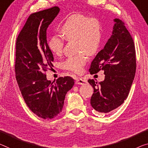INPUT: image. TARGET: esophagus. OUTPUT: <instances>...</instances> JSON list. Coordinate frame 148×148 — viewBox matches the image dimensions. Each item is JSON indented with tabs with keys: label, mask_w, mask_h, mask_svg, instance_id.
<instances>
[{
	"label": "esophagus",
	"mask_w": 148,
	"mask_h": 148,
	"mask_svg": "<svg viewBox=\"0 0 148 148\" xmlns=\"http://www.w3.org/2000/svg\"><path fill=\"white\" fill-rule=\"evenodd\" d=\"M87 83V81L83 78H78L75 81V84L77 85H85Z\"/></svg>",
	"instance_id": "1"
}]
</instances>
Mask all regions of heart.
Instances as JSON below:
<instances>
[{"mask_svg": "<svg viewBox=\"0 0 148 148\" xmlns=\"http://www.w3.org/2000/svg\"><path fill=\"white\" fill-rule=\"evenodd\" d=\"M59 29L65 40H75L76 51L79 52L75 56L66 59L61 63V67L67 71L80 73L87 61L85 53L93 56L101 45L103 36L101 22L96 18H88L84 14L75 13L60 25ZM63 38L54 35L48 40V47L54 55L60 56L62 53L64 45Z\"/></svg>", "mask_w": 148, "mask_h": 148, "instance_id": "heart-1", "label": "heart"}]
</instances>
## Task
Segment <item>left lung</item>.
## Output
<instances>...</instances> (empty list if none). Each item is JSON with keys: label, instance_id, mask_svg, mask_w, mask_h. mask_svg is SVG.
<instances>
[{"label": "left lung", "instance_id": "8db88e82", "mask_svg": "<svg viewBox=\"0 0 148 148\" xmlns=\"http://www.w3.org/2000/svg\"><path fill=\"white\" fill-rule=\"evenodd\" d=\"M112 35L91 62L89 71L103 70L104 80L97 83L88 79L94 92L90 104L97 112L109 113L123 104L128 97L136 69L134 40L122 20H114Z\"/></svg>", "mask_w": 148, "mask_h": 148}]
</instances>
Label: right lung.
Segmentation results:
<instances>
[{
	"label": "right lung",
	"instance_id": "obj_1",
	"mask_svg": "<svg viewBox=\"0 0 148 148\" xmlns=\"http://www.w3.org/2000/svg\"><path fill=\"white\" fill-rule=\"evenodd\" d=\"M60 10L53 6L29 15L16 43V79L22 97L32 112L47 120L62 111L65 95L75 83L67 76L51 83L45 73L53 61L46 30Z\"/></svg>",
	"mask_w": 148,
	"mask_h": 148
}]
</instances>
